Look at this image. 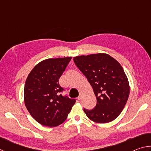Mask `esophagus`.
<instances>
[{
	"instance_id": "esophagus-1",
	"label": "esophagus",
	"mask_w": 151,
	"mask_h": 151,
	"mask_svg": "<svg viewBox=\"0 0 151 151\" xmlns=\"http://www.w3.org/2000/svg\"><path fill=\"white\" fill-rule=\"evenodd\" d=\"M81 99H82V95H81V94H80V95H79V96L77 97V99H78V101H81Z\"/></svg>"
}]
</instances>
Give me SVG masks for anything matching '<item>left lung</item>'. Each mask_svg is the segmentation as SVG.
Returning a JSON list of instances; mask_svg holds the SVG:
<instances>
[{"label": "left lung", "instance_id": "1", "mask_svg": "<svg viewBox=\"0 0 151 151\" xmlns=\"http://www.w3.org/2000/svg\"><path fill=\"white\" fill-rule=\"evenodd\" d=\"M74 62L91 84L96 97L92 110L84 109L89 119L107 123L116 119L129 96V84L123 68L111 56L99 53L74 57Z\"/></svg>", "mask_w": 151, "mask_h": 151}]
</instances>
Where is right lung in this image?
<instances>
[{
  "mask_svg": "<svg viewBox=\"0 0 151 151\" xmlns=\"http://www.w3.org/2000/svg\"><path fill=\"white\" fill-rule=\"evenodd\" d=\"M72 57L49 58L39 63L25 83V106L33 118L46 127H57L65 121L75 99L62 94L59 78Z\"/></svg>",
  "mask_w": 151,
  "mask_h": 151,
  "instance_id": "right-lung-1",
  "label": "right lung"
}]
</instances>
